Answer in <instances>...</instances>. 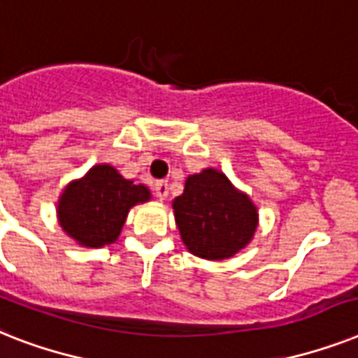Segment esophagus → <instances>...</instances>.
Returning a JSON list of instances; mask_svg holds the SVG:
<instances>
[{
    "label": "esophagus",
    "mask_w": 358,
    "mask_h": 358,
    "mask_svg": "<svg viewBox=\"0 0 358 358\" xmlns=\"http://www.w3.org/2000/svg\"><path fill=\"white\" fill-rule=\"evenodd\" d=\"M154 191H156L159 200H165L167 199V194H169V184H167L165 180H159V182L154 184Z\"/></svg>",
    "instance_id": "34e87169"
}]
</instances>
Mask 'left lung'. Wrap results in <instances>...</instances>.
<instances>
[{"mask_svg": "<svg viewBox=\"0 0 358 358\" xmlns=\"http://www.w3.org/2000/svg\"><path fill=\"white\" fill-rule=\"evenodd\" d=\"M174 219L191 254L222 261L248 245L257 228V208L224 173L204 169L185 180L173 202Z\"/></svg>", "mask_w": 358, "mask_h": 358, "instance_id": "8db88e82", "label": "left lung"}]
</instances>
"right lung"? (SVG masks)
<instances>
[{
  "label": "right lung",
  "mask_w": 358,
  "mask_h": 358,
  "mask_svg": "<svg viewBox=\"0 0 358 358\" xmlns=\"http://www.w3.org/2000/svg\"><path fill=\"white\" fill-rule=\"evenodd\" d=\"M149 199V187L123 178L112 165L99 164L66 185L58 200V222L80 246L101 248L117 241L130 208Z\"/></svg>",
  "instance_id": "obj_1"
}]
</instances>
